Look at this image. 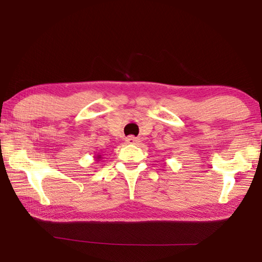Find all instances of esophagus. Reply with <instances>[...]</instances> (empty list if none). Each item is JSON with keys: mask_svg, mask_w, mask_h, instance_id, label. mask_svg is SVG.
<instances>
[{"mask_svg": "<svg viewBox=\"0 0 262 262\" xmlns=\"http://www.w3.org/2000/svg\"><path fill=\"white\" fill-rule=\"evenodd\" d=\"M126 142L129 144H136L137 142H139V139H136L134 136H128L126 139Z\"/></svg>", "mask_w": 262, "mask_h": 262, "instance_id": "1", "label": "esophagus"}]
</instances>
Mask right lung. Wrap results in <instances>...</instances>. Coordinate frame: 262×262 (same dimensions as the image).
I'll return each instance as SVG.
<instances>
[{
  "label": "right lung",
  "instance_id": "right-lung-1",
  "mask_svg": "<svg viewBox=\"0 0 262 262\" xmlns=\"http://www.w3.org/2000/svg\"><path fill=\"white\" fill-rule=\"evenodd\" d=\"M97 158H100V156H97Z\"/></svg>",
  "mask_w": 262,
  "mask_h": 262
}]
</instances>
